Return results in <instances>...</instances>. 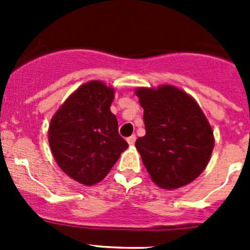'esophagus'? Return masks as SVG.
Wrapping results in <instances>:
<instances>
[{"label":"esophagus","instance_id":"34e87169","mask_svg":"<svg viewBox=\"0 0 250 250\" xmlns=\"http://www.w3.org/2000/svg\"><path fill=\"white\" fill-rule=\"evenodd\" d=\"M135 140H136V136L135 135H131V136H129V138L126 139L127 144H129V145H134V144H135Z\"/></svg>","mask_w":250,"mask_h":250}]
</instances>
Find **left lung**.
<instances>
[{
    "mask_svg": "<svg viewBox=\"0 0 250 250\" xmlns=\"http://www.w3.org/2000/svg\"><path fill=\"white\" fill-rule=\"evenodd\" d=\"M144 109L145 136L135 143L150 178L163 189H178L207 167L214 135L190 95L171 85L135 90Z\"/></svg>",
    "mask_w": 250,
    "mask_h": 250,
    "instance_id": "1",
    "label": "left lung"
}]
</instances>
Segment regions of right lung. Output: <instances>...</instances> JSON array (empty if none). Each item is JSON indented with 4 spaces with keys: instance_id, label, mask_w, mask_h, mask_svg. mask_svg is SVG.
I'll return each instance as SVG.
<instances>
[{
    "instance_id": "add662e5",
    "label": "right lung",
    "mask_w": 250,
    "mask_h": 250,
    "mask_svg": "<svg viewBox=\"0 0 250 250\" xmlns=\"http://www.w3.org/2000/svg\"><path fill=\"white\" fill-rule=\"evenodd\" d=\"M114 89L101 81L81 85L61 105L48 127V144L57 165L80 184L101 182L127 149L110 111Z\"/></svg>"
}]
</instances>
